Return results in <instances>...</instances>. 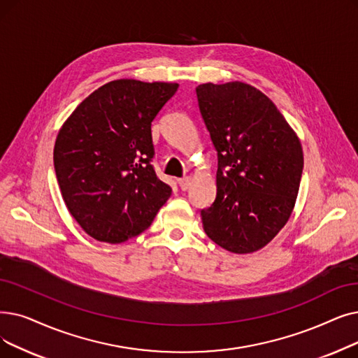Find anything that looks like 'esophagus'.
Returning <instances> with one entry per match:
<instances>
[{
	"label": "esophagus",
	"mask_w": 358,
	"mask_h": 358,
	"mask_svg": "<svg viewBox=\"0 0 358 358\" xmlns=\"http://www.w3.org/2000/svg\"><path fill=\"white\" fill-rule=\"evenodd\" d=\"M190 184H192L190 177H184V178H180V180H178V185H180V189H181L182 192L187 190V189L190 187Z\"/></svg>",
	"instance_id": "34e87169"
}]
</instances>
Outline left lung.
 I'll use <instances>...</instances> for the list:
<instances>
[{
  "label": "left lung",
  "instance_id": "obj_1",
  "mask_svg": "<svg viewBox=\"0 0 358 358\" xmlns=\"http://www.w3.org/2000/svg\"><path fill=\"white\" fill-rule=\"evenodd\" d=\"M216 150V197L201 209L206 236L232 253L265 247L287 224L303 174V149L284 115L241 82L196 87Z\"/></svg>",
  "mask_w": 358,
  "mask_h": 358
}]
</instances>
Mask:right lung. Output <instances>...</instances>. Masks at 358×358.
Here are the masks:
<instances>
[{"instance_id": "right-lung-1", "label": "right lung", "mask_w": 358, "mask_h": 358, "mask_svg": "<svg viewBox=\"0 0 358 358\" xmlns=\"http://www.w3.org/2000/svg\"><path fill=\"white\" fill-rule=\"evenodd\" d=\"M177 89V83L110 82L59 130L54 148L59 190L95 240L115 244L142 234L171 196L152 165V121Z\"/></svg>"}]
</instances>
